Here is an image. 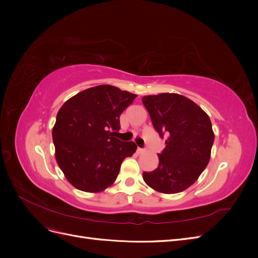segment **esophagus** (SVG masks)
Wrapping results in <instances>:
<instances>
[{"label": "esophagus", "mask_w": 258, "mask_h": 258, "mask_svg": "<svg viewBox=\"0 0 258 258\" xmlns=\"http://www.w3.org/2000/svg\"><path fill=\"white\" fill-rule=\"evenodd\" d=\"M143 152H144L143 148H141V147H138V153L141 154V153H143Z\"/></svg>", "instance_id": "esophagus-1"}]
</instances>
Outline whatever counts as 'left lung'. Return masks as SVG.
<instances>
[{
	"mask_svg": "<svg viewBox=\"0 0 258 258\" xmlns=\"http://www.w3.org/2000/svg\"><path fill=\"white\" fill-rule=\"evenodd\" d=\"M142 102L166 147L159 165L144 172V182L156 191L177 194L197 181L208 166L214 142L210 117L190 99L177 93L145 96Z\"/></svg>",
	"mask_w": 258,
	"mask_h": 258,
	"instance_id": "obj_1",
	"label": "left lung"
}]
</instances>
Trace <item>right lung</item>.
<instances>
[{
  "label": "right lung",
  "mask_w": 258,
  "mask_h": 258,
  "mask_svg": "<svg viewBox=\"0 0 258 258\" xmlns=\"http://www.w3.org/2000/svg\"><path fill=\"white\" fill-rule=\"evenodd\" d=\"M137 95L111 85L77 93L60 107L52 128L58 166L75 188L99 192L110 187L121 162L137 151L135 142L114 138L119 116Z\"/></svg>",
  "instance_id": "1"
}]
</instances>
